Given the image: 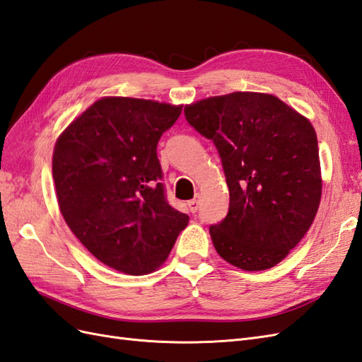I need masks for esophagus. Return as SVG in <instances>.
<instances>
[{"label": "esophagus", "mask_w": 362, "mask_h": 362, "mask_svg": "<svg viewBox=\"0 0 362 362\" xmlns=\"http://www.w3.org/2000/svg\"><path fill=\"white\" fill-rule=\"evenodd\" d=\"M199 206H200V200H199V199H194V200L188 202V208H189V211H191L192 214H195V212L199 211Z\"/></svg>", "instance_id": "1"}]
</instances>
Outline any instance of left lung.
<instances>
[{"instance_id": "obj_1", "label": "left lung", "mask_w": 362, "mask_h": 362, "mask_svg": "<svg viewBox=\"0 0 362 362\" xmlns=\"http://www.w3.org/2000/svg\"><path fill=\"white\" fill-rule=\"evenodd\" d=\"M221 158L229 212L209 227L215 250L245 272L281 262L311 227L322 199L313 124L282 100L232 92L185 107Z\"/></svg>"}]
</instances>
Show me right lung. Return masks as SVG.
I'll use <instances>...</instances> for the list:
<instances>
[{
	"instance_id": "add662e5",
	"label": "right lung",
	"mask_w": 362,
	"mask_h": 362,
	"mask_svg": "<svg viewBox=\"0 0 362 362\" xmlns=\"http://www.w3.org/2000/svg\"><path fill=\"white\" fill-rule=\"evenodd\" d=\"M182 106L105 97L59 136L53 179L62 215L98 261L139 276L167 259L189 216L165 197L158 142Z\"/></svg>"
}]
</instances>
